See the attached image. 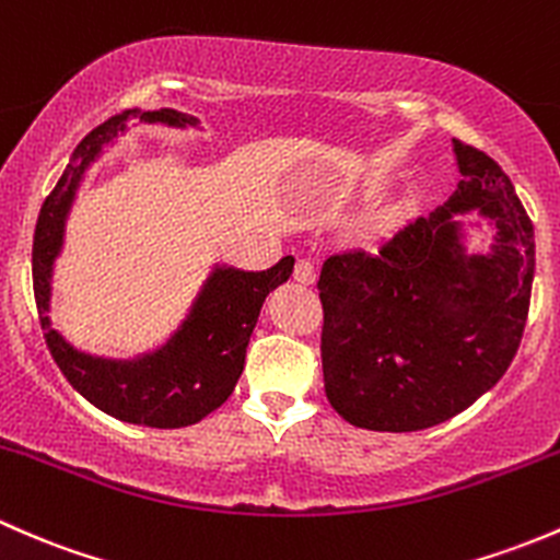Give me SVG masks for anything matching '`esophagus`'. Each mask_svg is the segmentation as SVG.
Masks as SVG:
<instances>
[{"label":"esophagus","mask_w":560,"mask_h":560,"mask_svg":"<svg viewBox=\"0 0 560 560\" xmlns=\"http://www.w3.org/2000/svg\"><path fill=\"white\" fill-rule=\"evenodd\" d=\"M293 280L302 282V285H310L315 282V261L307 256H299L296 264H293Z\"/></svg>","instance_id":"obj_1"}]
</instances>
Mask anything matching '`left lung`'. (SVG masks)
<instances>
[{"label":"left lung","instance_id":"obj_1","mask_svg":"<svg viewBox=\"0 0 560 560\" xmlns=\"http://www.w3.org/2000/svg\"><path fill=\"white\" fill-rule=\"evenodd\" d=\"M460 183L445 207L377 253L323 261L320 359L331 407L369 431H420L475 405L521 348L534 282V226L510 177L453 140ZM497 223L491 257H464L458 211Z\"/></svg>","mask_w":560,"mask_h":560}]
</instances>
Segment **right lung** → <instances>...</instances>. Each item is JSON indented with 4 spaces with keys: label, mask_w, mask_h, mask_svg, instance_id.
<instances>
[{
    "label": "right lung",
    "mask_w": 560,
    "mask_h": 560,
    "mask_svg": "<svg viewBox=\"0 0 560 560\" xmlns=\"http://www.w3.org/2000/svg\"><path fill=\"white\" fill-rule=\"evenodd\" d=\"M131 115H140L142 120H164L172 126L196 124L194 118H186L175 109H161V113L124 109L83 137L69 159L65 175L59 177L39 210L32 247L34 302L50 355L83 399L126 423L180 429L210 415L232 396L245 366L247 342L256 328L264 299L272 288L288 280L293 258H280L264 272L215 269L175 337L145 359L105 361L69 348L50 328L48 318L54 258L61 250L65 221L80 175L102 151V145L126 129Z\"/></svg>",
    "instance_id": "add662e5"
}]
</instances>
